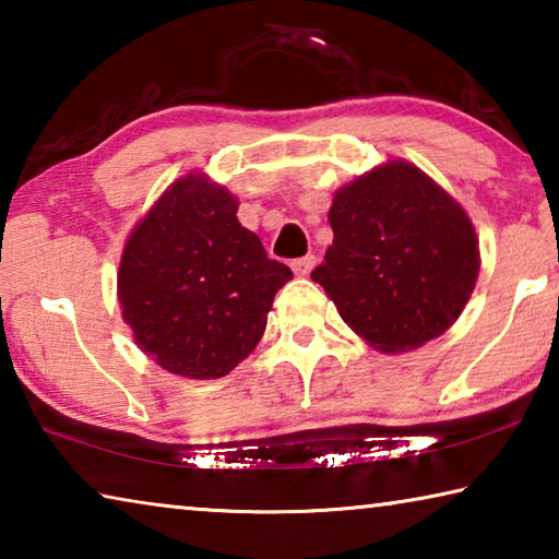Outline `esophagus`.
I'll list each match as a JSON object with an SVG mask.
<instances>
[{
    "label": "esophagus",
    "mask_w": 559,
    "mask_h": 559,
    "mask_svg": "<svg viewBox=\"0 0 559 559\" xmlns=\"http://www.w3.org/2000/svg\"><path fill=\"white\" fill-rule=\"evenodd\" d=\"M313 266H316L313 253H308V257H300V259H293L290 261V269H293V273H296V276H308V273L313 271Z\"/></svg>",
    "instance_id": "obj_1"
}]
</instances>
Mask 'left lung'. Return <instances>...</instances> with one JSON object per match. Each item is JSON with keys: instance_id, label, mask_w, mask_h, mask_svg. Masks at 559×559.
<instances>
[{"instance_id": "obj_1", "label": "left lung", "mask_w": 559, "mask_h": 559, "mask_svg": "<svg viewBox=\"0 0 559 559\" xmlns=\"http://www.w3.org/2000/svg\"><path fill=\"white\" fill-rule=\"evenodd\" d=\"M333 246L310 278L382 353L419 347L461 316L478 278L466 212L419 169L390 163L340 189Z\"/></svg>"}]
</instances>
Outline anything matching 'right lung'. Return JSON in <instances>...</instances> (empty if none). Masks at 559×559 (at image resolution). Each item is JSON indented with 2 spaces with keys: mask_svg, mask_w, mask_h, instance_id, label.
I'll return each mask as SVG.
<instances>
[{
  "mask_svg": "<svg viewBox=\"0 0 559 559\" xmlns=\"http://www.w3.org/2000/svg\"><path fill=\"white\" fill-rule=\"evenodd\" d=\"M290 278L236 219L234 197L187 175L128 239L118 298L135 343L157 365L216 380L259 345L271 302Z\"/></svg>",
  "mask_w": 559,
  "mask_h": 559,
  "instance_id": "right-lung-1",
  "label": "right lung"
}]
</instances>
